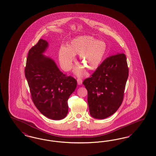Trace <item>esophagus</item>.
<instances>
[{"label": "esophagus", "mask_w": 156, "mask_h": 156, "mask_svg": "<svg viewBox=\"0 0 156 156\" xmlns=\"http://www.w3.org/2000/svg\"><path fill=\"white\" fill-rule=\"evenodd\" d=\"M77 82H78V84L79 85H82V79L78 78L77 79Z\"/></svg>", "instance_id": "1"}]
</instances>
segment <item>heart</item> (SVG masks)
Returning <instances> with one entry per match:
<instances>
[{
  "instance_id": "heart-1",
  "label": "heart",
  "mask_w": 156,
  "mask_h": 156,
  "mask_svg": "<svg viewBox=\"0 0 156 156\" xmlns=\"http://www.w3.org/2000/svg\"><path fill=\"white\" fill-rule=\"evenodd\" d=\"M107 49L105 42L91 36H81L74 39L68 47L60 48L59 60L62 68L68 70L72 66L75 55H80L82 65L89 70H94L103 62Z\"/></svg>"
}]
</instances>
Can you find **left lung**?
<instances>
[{"label": "left lung", "instance_id": "left-lung-1", "mask_svg": "<svg viewBox=\"0 0 156 156\" xmlns=\"http://www.w3.org/2000/svg\"><path fill=\"white\" fill-rule=\"evenodd\" d=\"M128 73L126 56L119 53L107 57L83 81L92 117L105 119L117 112L124 99Z\"/></svg>", "mask_w": 156, "mask_h": 156}]
</instances>
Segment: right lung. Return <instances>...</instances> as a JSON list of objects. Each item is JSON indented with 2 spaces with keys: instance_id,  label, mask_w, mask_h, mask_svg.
I'll list each match as a JSON object with an SVG mask.
<instances>
[{
  "instance_id": "1",
  "label": "right lung",
  "mask_w": 156,
  "mask_h": 156,
  "mask_svg": "<svg viewBox=\"0 0 156 156\" xmlns=\"http://www.w3.org/2000/svg\"><path fill=\"white\" fill-rule=\"evenodd\" d=\"M48 47V42L41 39L29 50L25 75L38 110L49 119L60 120L68 113V100L77 82L62 73L51 58L44 56Z\"/></svg>"
}]
</instances>
